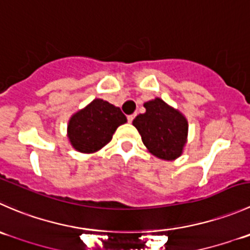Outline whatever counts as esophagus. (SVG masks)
<instances>
[{
	"label": "esophagus",
	"mask_w": 250,
	"mask_h": 250,
	"mask_svg": "<svg viewBox=\"0 0 250 250\" xmlns=\"http://www.w3.org/2000/svg\"><path fill=\"white\" fill-rule=\"evenodd\" d=\"M134 117H135V115H129V116H128V117H127L128 122L132 123V122H133V120H134Z\"/></svg>",
	"instance_id": "34e87169"
}]
</instances>
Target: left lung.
I'll return each instance as SVG.
<instances>
[{
    "instance_id": "1",
    "label": "left lung",
    "mask_w": 250,
    "mask_h": 250,
    "mask_svg": "<svg viewBox=\"0 0 250 250\" xmlns=\"http://www.w3.org/2000/svg\"><path fill=\"white\" fill-rule=\"evenodd\" d=\"M144 107L145 113L138 115L133 125L142 135L145 146L162 160L181 156L188 132L184 116L159 98L145 103Z\"/></svg>"
}]
</instances>
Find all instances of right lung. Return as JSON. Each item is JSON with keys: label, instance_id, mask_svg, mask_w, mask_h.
<instances>
[{"label": "right lung", "instance_id": "obj_1", "mask_svg": "<svg viewBox=\"0 0 250 250\" xmlns=\"http://www.w3.org/2000/svg\"><path fill=\"white\" fill-rule=\"evenodd\" d=\"M127 122L120 107L95 99L85 108L72 116L68 138L74 149L81 152H95L112 139L118 125Z\"/></svg>", "mask_w": 250, "mask_h": 250}]
</instances>
